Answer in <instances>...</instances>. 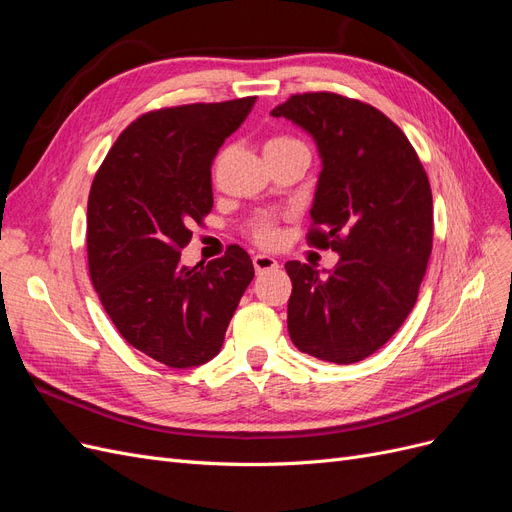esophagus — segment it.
Returning a JSON list of instances; mask_svg holds the SVG:
<instances>
[{
  "mask_svg": "<svg viewBox=\"0 0 512 512\" xmlns=\"http://www.w3.org/2000/svg\"><path fill=\"white\" fill-rule=\"evenodd\" d=\"M254 269H256V273L260 275V273H267V271H275L277 267V260L275 258H271V256H265V254H258V256H254Z\"/></svg>",
  "mask_w": 512,
  "mask_h": 512,
  "instance_id": "1",
  "label": "esophagus"
}]
</instances>
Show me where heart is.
<instances>
[{
    "instance_id": "b5f03b06",
    "label": "heart",
    "mask_w": 512,
    "mask_h": 512,
    "mask_svg": "<svg viewBox=\"0 0 512 512\" xmlns=\"http://www.w3.org/2000/svg\"><path fill=\"white\" fill-rule=\"evenodd\" d=\"M292 143H299V141H294V138H290V136H275L267 143V147H284V145H292ZM252 235L256 237V241L269 245L277 239V228L271 220H258L252 228Z\"/></svg>"
}]
</instances>
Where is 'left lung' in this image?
<instances>
[{
  "mask_svg": "<svg viewBox=\"0 0 512 512\" xmlns=\"http://www.w3.org/2000/svg\"><path fill=\"white\" fill-rule=\"evenodd\" d=\"M314 138L322 170L307 241L339 254L320 275L297 260L288 333L301 352L348 365L367 359L404 324L425 277L433 200L414 147L378 108L329 91L275 106Z\"/></svg>",
  "mask_w": 512,
  "mask_h": 512,
  "instance_id": "obj_1",
  "label": "left lung"
}]
</instances>
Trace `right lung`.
I'll return each instance as SVG.
<instances>
[{
  "label": "right lung",
  "instance_id": "1",
  "mask_svg": "<svg viewBox=\"0 0 512 512\" xmlns=\"http://www.w3.org/2000/svg\"><path fill=\"white\" fill-rule=\"evenodd\" d=\"M256 96L160 108L108 151L87 203V258L108 318L130 346L168 367L211 361L254 280L230 245L207 267L181 265L190 226L213 207L211 164Z\"/></svg>",
  "mask_w": 512,
  "mask_h": 512
}]
</instances>
